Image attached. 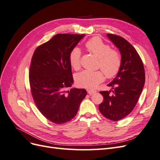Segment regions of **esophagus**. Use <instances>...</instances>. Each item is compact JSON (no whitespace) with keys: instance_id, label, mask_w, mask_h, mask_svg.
<instances>
[{"instance_id":"34e87169","label":"esophagus","mask_w":160,"mask_h":160,"mask_svg":"<svg viewBox=\"0 0 160 160\" xmlns=\"http://www.w3.org/2000/svg\"><path fill=\"white\" fill-rule=\"evenodd\" d=\"M96 91H95V90H91V89H88V93L90 95H93V94H94V93H96Z\"/></svg>"}]
</instances>
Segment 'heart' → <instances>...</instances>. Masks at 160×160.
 Wrapping results in <instances>:
<instances>
[{"label":"heart","mask_w":160,"mask_h":160,"mask_svg":"<svg viewBox=\"0 0 160 160\" xmlns=\"http://www.w3.org/2000/svg\"><path fill=\"white\" fill-rule=\"evenodd\" d=\"M86 49L99 59V67L101 71H91L85 70L75 75V81L79 86L87 89H94L103 81L105 76L111 78L118 74L121 65L122 57L115 49H111L109 45L99 37H93L85 43ZM81 49L78 47L72 49L69 55V62L75 71L81 67Z\"/></svg>","instance_id":"obj_1"}]
</instances>
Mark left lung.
I'll list each match as a JSON object with an SVG mask.
<instances>
[{"label":"left lung","instance_id":"obj_1","mask_svg":"<svg viewBox=\"0 0 160 160\" xmlns=\"http://www.w3.org/2000/svg\"><path fill=\"white\" fill-rule=\"evenodd\" d=\"M122 55V65L115 78L108 85L111 91H100L103 101L99 109L104 117L119 121L132 112L145 84L143 64L137 51L123 37L108 34Z\"/></svg>","mask_w":160,"mask_h":160}]
</instances>
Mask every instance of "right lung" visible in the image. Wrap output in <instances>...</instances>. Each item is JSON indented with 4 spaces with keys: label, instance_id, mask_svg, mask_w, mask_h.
Instances as JSON below:
<instances>
[{
    "label": "right lung",
    "instance_id": "right-lung-1",
    "mask_svg": "<svg viewBox=\"0 0 160 160\" xmlns=\"http://www.w3.org/2000/svg\"><path fill=\"white\" fill-rule=\"evenodd\" d=\"M84 36L57 34L33 53L29 71L32 98L40 112L56 124L73 118L87 95L85 89L71 88L73 78L69 62L71 51Z\"/></svg>",
    "mask_w": 160,
    "mask_h": 160
}]
</instances>
